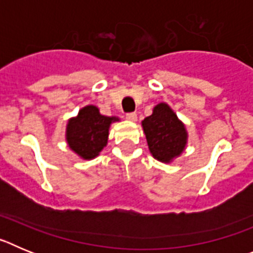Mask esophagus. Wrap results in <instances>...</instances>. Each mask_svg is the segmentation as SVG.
I'll return each mask as SVG.
<instances>
[{"mask_svg":"<svg viewBox=\"0 0 253 253\" xmlns=\"http://www.w3.org/2000/svg\"><path fill=\"white\" fill-rule=\"evenodd\" d=\"M125 118H126L129 122H137V119H138V116L135 113H128L126 115H125Z\"/></svg>","mask_w":253,"mask_h":253,"instance_id":"esophagus-1","label":"esophagus"}]
</instances>
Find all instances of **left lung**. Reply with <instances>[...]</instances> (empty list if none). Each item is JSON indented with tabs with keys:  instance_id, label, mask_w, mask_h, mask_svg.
<instances>
[{
	"instance_id": "left-lung-1",
	"label": "left lung",
	"mask_w": 253,
	"mask_h": 253,
	"mask_svg": "<svg viewBox=\"0 0 253 253\" xmlns=\"http://www.w3.org/2000/svg\"><path fill=\"white\" fill-rule=\"evenodd\" d=\"M149 152L160 162L169 163L181 156L187 144V131L166 102L153 107L152 115L142 122Z\"/></svg>"
}]
</instances>
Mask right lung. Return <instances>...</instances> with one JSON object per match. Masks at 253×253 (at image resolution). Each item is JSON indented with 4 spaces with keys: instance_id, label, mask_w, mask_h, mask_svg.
I'll use <instances>...</instances> for the list:
<instances>
[{
    "instance_id": "right-lung-1",
    "label": "right lung",
    "mask_w": 253,
    "mask_h": 253,
    "mask_svg": "<svg viewBox=\"0 0 253 253\" xmlns=\"http://www.w3.org/2000/svg\"><path fill=\"white\" fill-rule=\"evenodd\" d=\"M114 122H119V118L101 115L97 107L87 105L67 123V144L82 160H92L106 147Z\"/></svg>"
}]
</instances>
